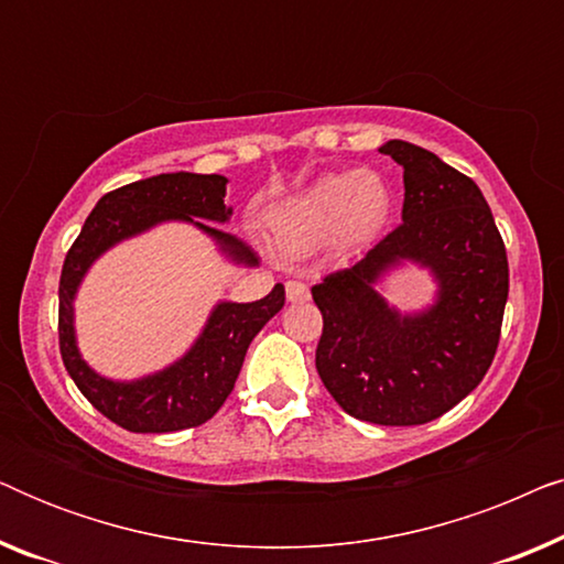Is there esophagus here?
I'll list each match as a JSON object with an SVG mask.
<instances>
[{
    "instance_id": "obj_1",
    "label": "esophagus",
    "mask_w": 564,
    "mask_h": 564,
    "mask_svg": "<svg viewBox=\"0 0 564 564\" xmlns=\"http://www.w3.org/2000/svg\"><path fill=\"white\" fill-rule=\"evenodd\" d=\"M284 292H288L290 303H305V300L311 297V290H307V284L297 282V280H290L288 284H284Z\"/></svg>"
}]
</instances>
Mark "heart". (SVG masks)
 Returning <instances> with one entry per match:
<instances>
[{
  "label": "heart",
  "instance_id": "heart-1",
  "mask_svg": "<svg viewBox=\"0 0 564 564\" xmlns=\"http://www.w3.org/2000/svg\"><path fill=\"white\" fill-rule=\"evenodd\" d=\"M390 192L375 172L328 174L272 213V230L282 249L307 253L341 236L361 243L384 226Z\"/></svg>",
  "mask_w": 564,
  "mask_h": 564
}]
</instances>
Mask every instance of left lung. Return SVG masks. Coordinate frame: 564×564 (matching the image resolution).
Instances as JSON below:
<instances>
[{"instance_id": "1", "label": "left lung", "mask_w": 564, "mask_h": 564, "mask_svg": "<svg viewBox=\"0 0 564 564\" xmlns=\"http://www.w3.org/2000/svg\"><path fill=\"white\" fill-rule=\"evenodd\" d=\"M403 166V223L357 264L311 290L323 315L315 367L346 413L421 426L467 398L496 357L508 300L503 238L477 184L408 141L380 149ZM432 269L437 303L403 316L373 282L400 260Z\"/></svg>"}]
</instances>
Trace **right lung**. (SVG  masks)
Instances as JSON below:
<instances>
[{
    "instance_id": "1",
    "label": "right lung",
    "mask_w": 564,
    "mask_h": 564,
    "mask_svg": "<svg viewBox=\"0 0 564 564\" xmlns=\"http://www.w3.org/2000/svg\"><path fill=\"white\" fill-rule=\"evenodd\" d=\"M226 184L220 174H159L107 192L95 205L66 253L58 282V346L66 372L82 395L118 426L133 434H169L210 421L234 390L246 349L253 336L284 305V288L257 303H218L195 346L172 367L135 382H115L97 375L76 349L74 295L99 253L122 238L143 234L164 220H187L218 241L220 251L238 264L257 267V253L226 230L200 219L226 223ZM199 217L198 221L194 218Z\"/></svg>"
}]
</instances>
